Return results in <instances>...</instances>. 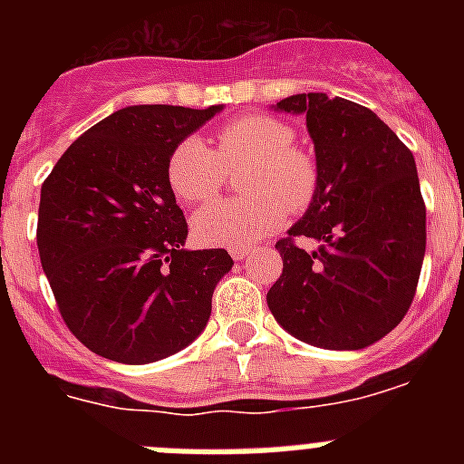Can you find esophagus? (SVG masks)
I'll list each match as a JSON object with an SVG mask.
<instances>
[{
	"label": "esophagus",
	"instance_id": "obj_1",
	"mask_svg": "<svg viewBox=\"0 0 464 464\" xmlns=\"http://www.w3.org/2000/svg\"><path fill=\"white\" fill-rule=\"evenodd\" d=\"M229 256L235 257V260H244V257L251 256V248H248V246H237V248L229 251Z\"/></svg>",
	"mask_w": 464,
	"mask_h": 464
}]
</instances>
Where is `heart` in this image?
Here are the masks:
<instances>
[{
  "instance_id": "b5f03b06",
  "label": "heart",
  "mask_w": 464,
  "mask_h": 464,
  "mask_svg": "<svg viewBox=\"0 0 464 464\" xmlns=\"http://www.w3.org/2000/svg\"><path fill=\"white\" fill-rule=\"evenodd\" d=\"M295 130L267 113H251L223 125L216 149L202 139H183L167 160V181L181 202H208L223 186L227 169L251 165L241 188L248 195L220 199L192 218L204 246H251L276 232L285 211H302L318 190V165L309 150L293 146Z\"/></svg>"
}]
</instances>
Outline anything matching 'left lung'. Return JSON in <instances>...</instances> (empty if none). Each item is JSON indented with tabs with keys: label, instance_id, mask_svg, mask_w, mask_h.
<instances>
[{
	"label": "left lung",
	"instance_id": "8db88e82",
	"mask_svg": "<svg viewBox=\"0 0 464 464\" xmlns=\"http://www.w3.org/2000/svg\"><path fill=\"white\" fill-rule=\"evenodd\" d=\"M274 109L306 116L318 190L276 241L283 274L269 311L299 342L358 351L400 325L416 295L425 256L416 160L374 111L343 97L293 94Z\"/></svg>",
	"mask_w": 464,
	"mask_h": 464
}]
</instances>
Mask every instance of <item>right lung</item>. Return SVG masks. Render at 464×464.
<instances>
[{
  "instance_id": "add662e5",
  "label": "right lung",
  "mask_w": 464,
  "mask_h": 464,
  "mask_svg": "<svg viewBox=\"0 0 464 464\" xmlns=\"http://www.w3.org/2000/svg\"><path fill=\"white\" fill-rule=\"evenodd\" d=\"M218 111H116L81 134L41 186V267L73 337L102 358L155 362L207 327L213 290L235 262L225 248H183L188 223L167 160Z\"/></svg>"
}]
</instances>
